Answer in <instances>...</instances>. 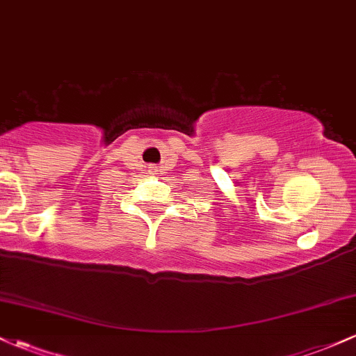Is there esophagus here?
I'll list each match as a JSON object with an SVG mask.
<instances>
[{
	"label": "esophagus",
	"mask_w": 356,
	"mask_h": 356,
	"mask_svg": "<svg viewBox=\"0 0 356 356\" xmlns=\"http://www.w3.org/2000/svg\"><path fill=\"white\" fill-rule=\"evenodd\" d=\"M149 174H152V175L159 174V167H157V165H150V167H149Z\"/></svg>",
	"instance_id": "1"
}]
</instances>
